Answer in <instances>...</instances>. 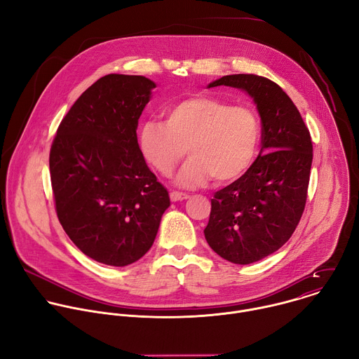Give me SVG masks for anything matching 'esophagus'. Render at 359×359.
<instances>
[{"mask_svg": "<svg viewBox=\"0 0 359 359\" xmlns=\"http://www.w3.org/2000/svg\"><path fill=\"white\" fill-rule=\"evenodd\" d=\"M186 198H189V194H186V193H180V191H172L170 193V200L172 201H183Z\"/></svg>", "mask_w": 359, "mask_h": 359, "instance_id": "obj_1", "label": "esophagus"}]
</instances>
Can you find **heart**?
I'll return each instance as SVG.
<instances>
[{"mask_svg":"<svg viewBox=\"0 0 359 359\" xmlns=\"http://www.w3.org/2000/svg\"><path fill=\"white\" fill-rule=\"evenodd\" d=\"M166 121H144L137 128V146L150 168L170 176L190 155L176 176V184L196 189L212 177L217 183L238 179L254 162L260 125L245 107H230L213 96H193L169 105Z\"/></svg>","mask_w":359,"mask_h":359,"instance_id":"obj_1","label":"heart"}]
</instances>
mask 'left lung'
<instances>
[{
	"instance_id": "obj_1",
	"label": "left lung",
	"mask_w": 359,
	"mask_h": 359,
	"mask_svg": "<svg viewBox=\"0 0 359 359\" xmlns=\"http://www.w3.org/2000/svg\"><path fill=\"white\" fill-rule=\"evenodd\" d=\"M222 85L252 99L262 121V150L241 177L215 193L204 237L222 259L251 264L294 233L305 208L313 143L294 102L273 81L238 74L208 88Z\"/></svg>"
}]
</instances>
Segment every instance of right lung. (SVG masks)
<instances>
[{"label": "right lung", "mask_w": 359, "mask_h": 359, "mask_svg": "<svg viewBox=\"0 0 359 359\" xmlns=\"http://www.w3.org/2000/svg\"><path fill=\"white\" fill-rule=\"evenodd\" d=\"M156 83L111 74L62 119L49 153L58 219L92 260L129 266L149 251L170 206L137 146V121Z\"/></svg>", "instance_id": "right-lung-1"}]
</instances>
